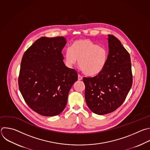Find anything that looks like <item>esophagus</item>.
<instances>
[{"instance_id": "34e87169", "label": "esophagus", "mask_w": 150, "mask_h": 150, "mask_svg": "<svg viewBox=\"0 0 150 150\" xmlns=\"http://www.w3.org/2000/svg\"><path fill=\"white\" fill-rule=\"evenodd\" d=\"M78 80H82V76L80 75H78Z\"/></svg>"}]
</instances>
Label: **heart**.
<instances>
[{"instance_id": "1", "label": "heart", "mask_w": 150, "mask_h": 150, "mask_svg": "<svg viewBox=\"0 0 150 150\" xmlns=\"http://www.w3.org/2000/svg\"><path fill=\"white\" fill-rule=\"evenodd\" d=\"M65 59L69 67L78 61L83 73L92 76L100 74L105 68L108 61V51L105 47L98 46L89 39H81L74 42L71 49H66Z\"/></svg>"}]
</instances>
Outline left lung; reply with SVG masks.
<instances>
[{"mask_svg": "<svg viewBox=\"0 0 150 150\" xmlns=\"http://www.w3.org/2000/svg\"><path fill=\"white\" fill-rule=\"evenodd\" d=\"M109 54L104 70L93 77H83L85 98L95 114L114 111L124 103L132 84L131 58L121 42L108 35Z\"/></svg>", "mask_w": 150, "mask_h": 150, "instance_id": "obj_1", "label": "left lung"}]
</instances>
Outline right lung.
Segmentation results:
<instances>
[{
	"mask_svg": "<svg viewBox=\"0 0 150 150\" xmlns=\"http://www.w3.org/2000/svg\"><path fill=\"white\" fill-rule=\"evenodd\" d=\"M63 36L42 37L24 53L18 78L19 88L28 105L39 114L58 115L65 109L69 90L78 74L64 63Z\"/></svg>",
	"mask_w": 150,
	"mask_h": 150,
	"instance_id": "1",
	"label": "right lung"
}]
</instances>
